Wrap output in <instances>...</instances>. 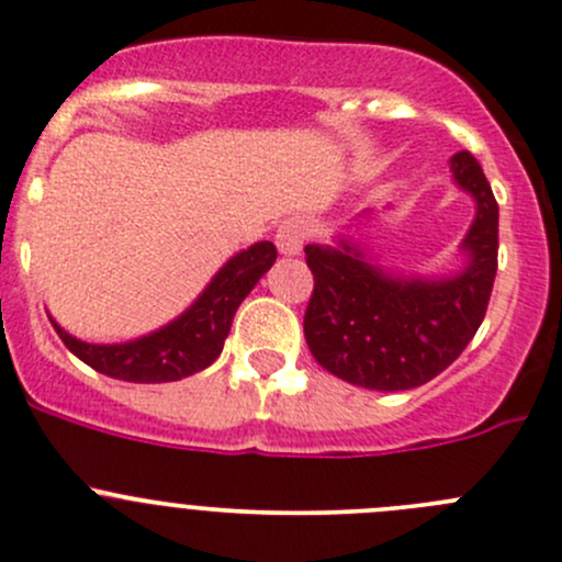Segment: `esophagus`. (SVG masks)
<instances>
[{
	"mask_svg": "<svg viewBox=\"0 0 562 562\" xmlns=\"http://www.w3.org/2000/svg\"><path fill=\"white\" fill-rule=\"evenodd\" d=\"M274 239L282 256H299L304 241L310 239V223L304 217H288V221L280 223Z\"/></svg>",
	"mask_w": 562,
	"mask_h": 562,
	"instance_id": "obj_1",
	"label": "esophagus"
}]
</instances>
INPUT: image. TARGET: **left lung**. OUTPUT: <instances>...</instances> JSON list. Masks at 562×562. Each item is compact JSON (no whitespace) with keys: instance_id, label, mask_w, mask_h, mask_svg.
<instances>
[{"instance_id":"left-lung-1","label":"left lung","mask_w":562,"mask_h":562,"mask_svg":"<svg viewBox=\"0 0 562 562\" xmlns=\"http://www.w3.org/2000/svg\"><path fill=\"white\" fill-rule=\"evenodd\" d=\"M452 177L476 202L463 239L469 263L452 277H395L369 263L358 245H306L315 291L304 336L323 369L369 390L420 387L474 339L498 269V202L480 161L454 153Z\"/></svg>"}]
</instances>
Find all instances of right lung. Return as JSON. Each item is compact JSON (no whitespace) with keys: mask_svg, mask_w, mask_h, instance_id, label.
<instances>
[{"mask_svg":"<svg viewBox=\"0 0 562 562\" xmlns=\"http://www.w3.org/2000/svg\"><path fill=\"white\" fill-rule=\"evenodd\" d=\"M274 261L277 247L271 241L236 252L177 321L123 345H88L69 336L56 321L50 323L67 350L99 374L123 382H177L215 363L236 310Z\"/></svg>","mask_w":562,"mask_h":562,"instance_id":"1","label":"right lung"}]
</instances>
